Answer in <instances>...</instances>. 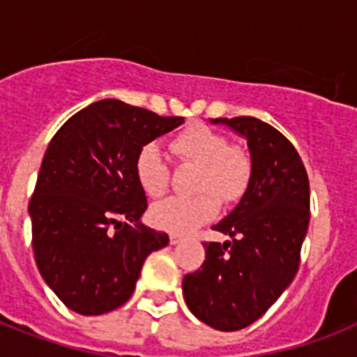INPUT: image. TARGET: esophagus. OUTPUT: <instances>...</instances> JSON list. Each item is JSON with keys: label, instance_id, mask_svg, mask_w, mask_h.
<instances>
[{"label": "esophagus", "instance_id": "1", "mask_svg": "<svg viewBox=\"0 0 357 357\" xmlns=\"http://www.w3.org/2000/svg\"><path fill=\"white\" fill-rule=\"evenodd\" d=\"M183 241V237H179V235H170V244H179Z\"/></svg>", "mask_w": 357, "mask_h": 357}]
</instances>
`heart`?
Instances as JSON below:
<instances>
[{
    "label": "heart",
    "instance_id": "1",
    "mask_svg": "<svg viewBox=\"0 0 357 357\" xmlns=\"http://www.w3.org/2000/svg\"><path fill=\"white\" fill-rule=\"evenodd\" d=\"M170 150L179 161L198 168L192 198H167L151 207L153 226L174 235H185L218 215L220 200L235 204L244 196L252 179V159L243 148L228 146V139L204 123H195L178 133ZM135 176L140 189L151 198L167 192L170 183L161 148L153 142L140 148L135 159Z\"/></svg>",
    "mask_w": 357,
    "mask_h": 357
}]
</instances>
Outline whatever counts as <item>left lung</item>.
<instances>
[{
  "mask_svg": "<svg viewBox=\"0 0 357 357\" xmlns=\"http://www.w3.org/2000/svg\"><path fill=\"white\" fill-rule=\"evenodd\" d=\"M246 139L252 179L228 217L213 229L226 243H206L202 268L183 278L190 313L220 332L255 322L296 276L310 224V179L294 146L254 116L211 119Z\"/></svg>",
  "mask_w": 357,
  "mask_h": 357,
  "instance_id": "1",
  "label": "left lung"
}]
</instances>
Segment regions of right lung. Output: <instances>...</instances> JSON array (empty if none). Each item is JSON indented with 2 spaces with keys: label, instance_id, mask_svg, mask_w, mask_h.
<instances>
[{
  "label": "right lung",
  "instance_id": "right-lung-1",
  "mask_svg": "<svg viewBox=\"0 0 357 357\" xmlns=\"http://www.w3.org/2000/svg\"><path fill=\"white\" fill-rule=\"evenodd\" d=\"M183 123L120 100L64 122L47 146L29 202L40 276L79 315L126 304L146 257L168 235L140 222L148 202L135 176L140 148Z\"/></svg>",
  "mask_w": 357,
  "mask_h": 357
}]
</instances>
